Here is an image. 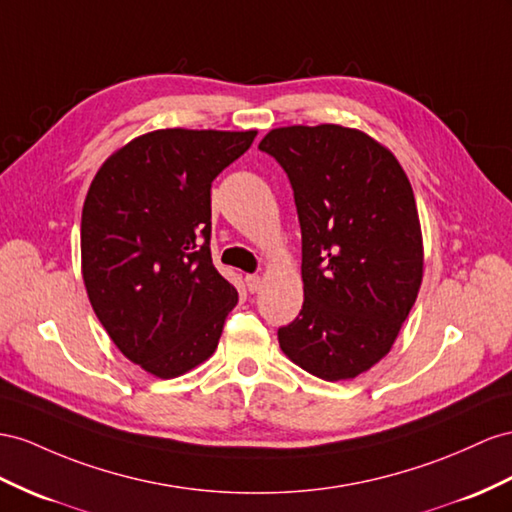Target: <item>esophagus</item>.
I'll use <instances>...</instances> for the list:
<instances>
[{
	"label": "esophagus",
	"mask_w": 512,
	"mask_h": 512,
	"mask_svg": "<svg viewBox=\"0 0 512 512\" xmlns=\"http://www.w3.org/2000/svg\"><path fill=\"white\" fill-rule=\"evenodd\" d=\"M246 287L251 294H257L261 290V277H257V274H246Z\"/></svg>",
	"instance_id": "esophagus-1"
}]
</instances>
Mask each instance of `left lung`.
<instances>
[{"mask_svg": "<svg viewBox=\"0 0 512 512\" xmlns=\"http://www.w3.org/2000/svg\"><path fill=\"white\" fill-rule=\"evenodd\" d=\"M259 149L292 183L305 303L279 346L324 381L368 372L391 350L422 285L424 246L402 166L342 125L272 129Z\"/></svg>", "mask_w": 512, "mask_h": 512, "instance_id": "1", "label": "left lung"}]
</instances>
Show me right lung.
Masks as SVG:
<instances>
[{
  "instance_id": "obj_1",
  "label": "right lung",
  "mask_w": 512,
  "mask_h": 512,
  "mask_svg": "<svg viewBox=\"0 0 512 512\" xmlns=\"http://www.w3.org/2000/svg\"><path fill=\"white\" fill-rule=\"evenodd\" d=\"M257 131L157 129L112 153L82 209V277L123 355L157 378L214 355L238 290L214 268L212 181Z\"/></svg>"
}]
</instances>
